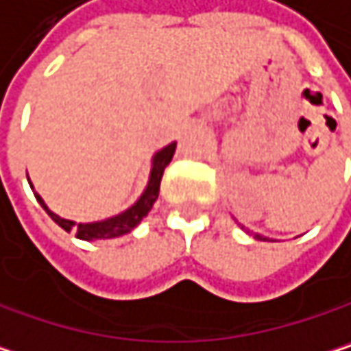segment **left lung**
<instances>
[{
	"mask_svg": "<svg viewBox=\"0 0 351 351\" xmlns=\"http://www.w3.org/2000/svg\"><path fill=\"white\" fill-rule=\"evenodd\" d=\"M255 239H257V241H265V237H261V234H255Z\"/></svg>",
	"mask_w": 351,
	"mask_h": 351,
	"instance_id": "1",
	"label": "left lung"
}]
</instances>
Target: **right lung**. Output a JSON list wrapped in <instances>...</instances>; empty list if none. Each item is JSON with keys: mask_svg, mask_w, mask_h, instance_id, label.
<instances>
[{"mask_svg": "<svg viewBox=\"0 0 351 351\" xmlns=\"http://www.w3.org/2000/svg\"><path fill=\"white\" fill-rule=\"evenodd\" d=\"M174 149H177V143H168L166 147H162L160 152L154 154L152 158V170H149V181H147V187L145 191L141 193V197L125 212H121L119 216H112V218H106V220H100V222H90V224H75L71 220H65V218H59L57 214H53L47 204L43 202V197L38 193L36 195V202L43 206V210L51 216V220L55 224H59L65 232H75V237L80 241H98V239H114V237H123L127 232H131L145 216L147 212L152 210L154 202L158 199V193H160V181H162V174H164V168L170 164L172 156H174ZM30 183V181H28ZM32 187V185H30ZM34 189V187H32Z\"/></svg>", "mask_w": 351, "mask_h": 351, "instance_id": "add662e5", "label": "right lung"}]
</instances>
